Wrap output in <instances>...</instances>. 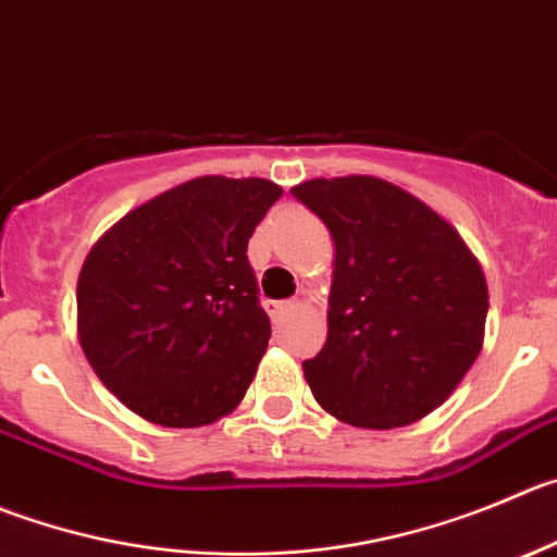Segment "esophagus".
Returning a JSON list of instances; mask_svg holds the SVG:
<instances>
[{
    "mask_svg": "<svg viewBox=\"0 0 557 557\" xmlns=\"http://www.w3.org/2000/svg\"><path fill=\"white\" fill-rule=\"evenodd\" d=\"M294 308L296 302H269V315H272V319H283V315L290 313Z\"/></svg>",
    "mask_w": 557,
    "mask_h": 557,
    "instance_id": "34e87169",
    "label": "esophagus"
}]
</instances>
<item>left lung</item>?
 I'll use <instances>...</instances> for the list:
<instances>
[{
	"label": "left lung",
	"instance_id": "1",
	"mask_svg": "<svg viewBox=\"0 0 557 557\" xmlns=\"http://www.w3.org/2000/svg\"><path fill=\"white\" fill-rule=\"evenodd\" d=\"M290 195L335 242L326 343L305 360L321 409L357 429L434 412L483 346L486 277L450 222L373 175L313 178Z\"/></svg>",
	"mask_w": 557,
	"mask_h": 557
}]
</instances>
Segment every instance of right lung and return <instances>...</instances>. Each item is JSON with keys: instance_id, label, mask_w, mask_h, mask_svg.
Returning a JSON list of instances; mask_svg holds the SVG:
<instances>
[{"instance_id": "add662e5", "label": "right lung", "mask_w": 557, "mask_h": 557, "mask_svg": "<svg viewBox=\"0 0 557 557\" xmlns=\"http://www.w3.org/2000/svg\"><path fill=\"white\" fill-rule=\"evenodd\" d=\"M280 195L267 178L202 175L92 244L76 283L82 351L139 418L197 429L242 404L272 335L247 244Z\"/></svg>"}]
</instances>
